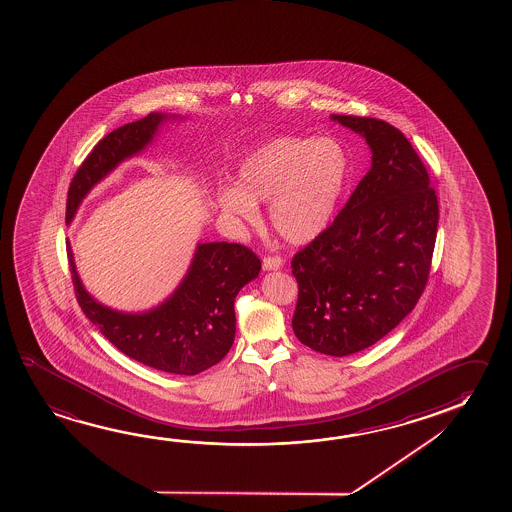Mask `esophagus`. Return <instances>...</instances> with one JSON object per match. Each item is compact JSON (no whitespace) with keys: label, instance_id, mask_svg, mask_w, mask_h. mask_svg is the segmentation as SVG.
Wrapping results in <instances>:
<instances>
[{"label":"esophagus","instance_id":"esophagus-1","mask_svg":"<svg viewBox=\"0 0 512 512\" xmlns=\"http://www.w3.org/2000/svg\"><path fill=\"white\" fill-rule=\"evenodd\" d=\"M284 266V259L280 255H268L262 259V268L264 271H277Z\"/></svg>","mask_w":512,"mask_h":512}]
</instances>
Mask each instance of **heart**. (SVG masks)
I'll return each instance as SVG.
<instances>
[{
  "label": "heart",
  "mask_w": 512,
  "mask_h": 512,
  "mask_svg": "<svg viewBox=\"0 0 512 512\" xmlns=\"http://www.w3.org/2000/svg\"><path fill=\"white\" fill-rule=\"evenodd\" d=\"M352 173L350 155L334 137L280 135L250 153L237 187L218 194L228 218L255 223V202H269V219L287 243H309L328 227Z\"/></svg>",
  "instance_id": "b5f03b06"
}]
</instances>
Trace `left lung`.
Segmentation results:
<instances>
[{
  "instance_id": "obj_1",
  "label": "left lung",
  "mask_w": 512,
  "mask_h": 512,
  "mask_svg": "<svg viewBox=\"0 0 512 512\" xmlns=\"http://www.w3.org/2000/svg\"><path fill=\"white\" fill-rule=\"evenodd\" d=\"M361 134L371 169L334 223L291 260L293 330L314 352L344 357L387 336L425 291L439 205L407 137L382 119L332 116Z\"/></svg>"
}]
</instances>
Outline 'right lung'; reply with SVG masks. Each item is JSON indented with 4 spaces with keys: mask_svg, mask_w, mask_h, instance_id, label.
<instances>
[{
    "mask_svg": "<svg viewBox=\"0 0 512 512\" xmlns=\"http://www.w3.org/2000/svg\"><path fill=\"white\" fill-rule=\"evenodd\" d=\"M171 118L176 116L151 112L94 146L69 185L68 223L94 185L143 151ZM68 260L78 305L101 334L130 359L175 375H198L227 355L235 337V296L260 271L259 257L243 244L200 243L187 275L166 302L128 314L101 305L85 291L69 244Z\"/></svg>",
    "mask_w": 512,
    "mask_h": 512,
    "instance_id": "obj_1",
    "label": "right lung"
}]
</instances>
